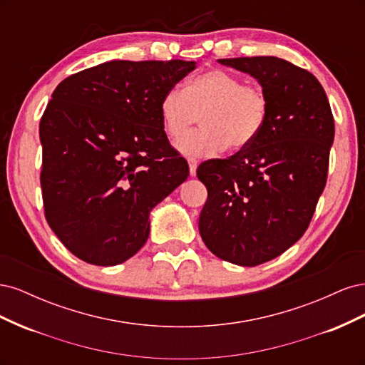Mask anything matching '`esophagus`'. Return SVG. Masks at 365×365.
Segmentation results:
<instances>
[{"label":"esophagus","mask_w":365,"mask_h":365,"mask_svg":"<svg viewBox=\"0 0 365 365\" xmlns=\"http://www.w3.org/2000/svg\"><path fill=\"white\" fill-rule=\"evenodd\" d=\"M196 168H197V161L195 158H189V169H190L192 176L196 175Z\"/></svg>","instance_id":"1"}]
</instances>
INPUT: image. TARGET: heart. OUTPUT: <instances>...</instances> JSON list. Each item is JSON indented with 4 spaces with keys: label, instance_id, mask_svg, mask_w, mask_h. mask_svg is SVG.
<instances>
[{
    "label": "heart",
    "instance_id": "obj_1",
    "mask_svg": "<svg viewBox=\"0 0 365 365\" xmlns=\"http://www.w3.org/2000/svg\"><path fill=\"white\" fill-rule=\"evenodd\" d=\"M163 128L172 140L182 138L201 115L202 126L180 141L187 155H213L228 146L242 150L259 138L269 118V97L260 85L244 83L225 70H207L169 90L160 102Z\"/></svg>",
    "mask_w": 365,
    "mask_h": 365
}]
</instances>
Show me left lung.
Returning <instances> with one entry per match:
<instances>
[{
	"label": "left lung",
	"instance_id": "8db88e82",
	"mask_svg": "<svg viewBox=\"0 0 365 365\" xmlns=\"http://www.w3.org/2000/svg\"><path fill=\"white\" fill-rule=\"evenodd\" d=\"M257 79L269 97L259 138L196 170L207 187L200 233L219 259L257 267L280 256L307 230L327 181L335 123L317 77L274 56L219 59Z\"/></svg>",
	"mask_w": 365,
	"mask_h": 365
}]
</instances>
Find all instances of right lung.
Returning a JSON list of instances; mask_svg holds the SVG:
<instances>
[{
    "instance_id": "right-lung-1",
    "label": "right lung",
    "mask_w": 365,
    "mask_h": 365,
    "mask_svg": "<svg viewBox=\"0 0 365 365\" xmlns=\"http://www.w3.org/2000/svg\"><path fill=\"white\" fill-rule=\"evenodd\" d=\"M196 62L111 61L63 79L39 123L43 213L81 260L113 267L146 244L149 212L189 176L163 96Z\"/></svg>"
}]
</instances>
